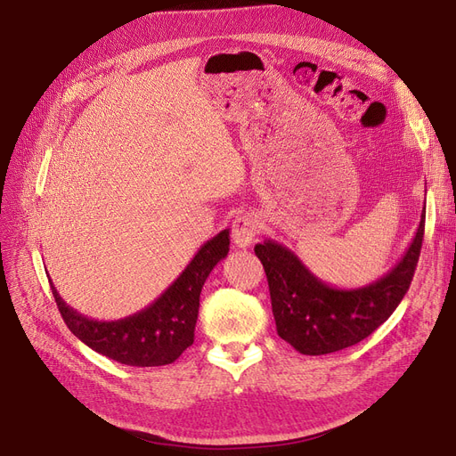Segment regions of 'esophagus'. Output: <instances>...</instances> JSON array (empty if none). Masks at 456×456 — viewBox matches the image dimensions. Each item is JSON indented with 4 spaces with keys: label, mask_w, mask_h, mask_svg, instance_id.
Returning a JSON list of instances; mask_svg holds the SVG:
<instances>
[{
    "label": "esophagus",
    "mask_w": 456,
    "mask_h": 456,
    "mask_svg": "<svg viewBox=\"0 0 456 456\" xmlns=\"http://www.w3.org/2000/svg\"><path fill=\"white\" fill-rule=\"evenodd\" d=\"M260 232V222L253 214H242L234 218L232 222V242L238 249H248L253 242L255 236Z\"/></svg>",
    "instance_id": "34e87169"
}]
</instances>
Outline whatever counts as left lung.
<instances>
[{"instance_id": "1", "label": "left lung", "mask_w": 456, "mask_h": 456, "mask_svg": "<svg viewBox=\"0 0 456 456\" xmlns=\"http://www.w3.org/2000/svg\"><path fill=\"white\" fill-rule=\"evenodd\" d=\"M425 208L409 249L380 279L361 289H337L318 279L286 246H255L265 266L277 334L303 354H327L354 346L385 323L409 290L419 258Z\"/></svg>"}]
</instances>
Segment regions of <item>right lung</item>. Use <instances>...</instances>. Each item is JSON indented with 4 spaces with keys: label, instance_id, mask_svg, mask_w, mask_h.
<instances>
[{
    "label": "right lung",
    "instance_id": "right-lung-1",
    "mask_svg": "<svg viewBox=\"0 0 456 456\" xmlns=\"http://www.w3.org/2000/svg\"><path fill=\"white\" fill-rule=\"evenodd\" d=\"M229 244V229H224L200 248L183 273L150 306L122 320L86 318L66 305L52 281L50 284L68 329L90 349L126 366L172 364L194 344L201 289L212 268L227 256Z\"/></svg>",
    "mask_w": 456,
    "mask_h": 456
}]
</instances>
